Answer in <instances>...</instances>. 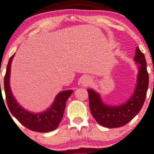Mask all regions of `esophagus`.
Here are the masks:
<instances>
[{"mask_svg":"<svg viewBox=\"0 0 154 154\" xmlns=\"http://www.w3.org/2000/svg\"><path fill=\"white\" fill-rule=\"evenodd\" d=\"M91 82V79L89 77H84L82 79V84L85 86H88L90 85Z\"/></svg>","mask_w":154,"mask_h":154,"instance_id":"obj_1","label":"esophagus"}]
</instances>
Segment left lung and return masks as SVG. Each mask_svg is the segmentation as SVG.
<instances>
[{"instance_id": "obj_1", "label": "left lung", "mask_w": 154, "mask_h": 154, "mask_svg": "<svg viewBox=\"0 0 154 154\" xmlns=\"http://www.w3.org/2000/svg\"><path fill=\"white\" fill-rule=\"evenodd\" d=\"M134 60L139 69L137 85L134 94L125 103L108 106L102 101L97 92L87 90L90 110L96 122L102 126L115 128L125 125L139 113L144 105L149 87V74L145 56L139 47H137Z\"/></svg>"}]
</instances>
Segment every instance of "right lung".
Returning <instances> with one entry per match:
<instances>
[{"label": "right lung", "instance_id": "1", "mask_svg": "<svg viewBox=\"0 0 154 154\" xmlns=\"http://www.w3.org/2000/svg\"><path fill=\"white\" fill-rule=\"evenodd\" d=\"M13 56L9 59L5 77V89L6 101L10 112L22 125L29 130L38 132H48L58 128L62 120L66 105V101L72 94V90H65L58 94L55 101L48 109L42 112H32L22 107L13 95L10 87V75L11 63Z\"/></svg>", "mask_w": 154, "mask_h": 154}]
</instances>
